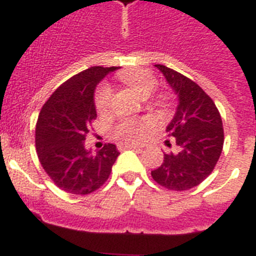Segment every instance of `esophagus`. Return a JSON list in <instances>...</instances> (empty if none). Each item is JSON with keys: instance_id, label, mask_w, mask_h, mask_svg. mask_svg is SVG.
Wrapping results in <instances>:
<instances>
[{"instance_id": "esophagus-1", "label": "esophagus", "mask_w": 256, "mask_h": 256, "mask_svg": "<svg viewBox=\"0 0 256 256\" xmlns=\"http://www.w3.org/2000/svg\"><path fill=\"white\" fill-rule=\"evenodd\" d=\"M120 148H132V150H141V148L140 146H137V144H122V146H119Z\"/></svg>"}]
</instances>
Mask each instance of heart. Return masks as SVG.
Listing matches in <instances>:
<instances>
[{
	"label": "heart",
	"mask_w": 256,
	"mask_h": 256,
	"mask_svg": "<svg viewBox=\"0 0 256 256\" xmlns=\"http://www.w3.org/2000/svg\"><path fill=\"white\" fill-rule=\"evenodd\" d=\"M119 79L130 87L136 94L144 97L148 96L156 87V78L144 69L126 70L119 73ZM112 101V88L108 84H101L94 96V105L97 112H105ZM150 122L148 120H126L120 123L114 130V137L122 142H134L141 140L150 128Z\"/></svg>",
	"instance_id": "1"
}]
</instances>
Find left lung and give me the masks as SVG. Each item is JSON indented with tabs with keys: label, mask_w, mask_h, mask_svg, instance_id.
<instances>
[{
	"label": "left lung",
	"mask_w": 256,
	"mask_h": 256,
	"mask_svg": "<svg viewBox=\"0 0 256 256\" xmlns=\"http://www.w3.org/2000/svg\"><path fill=\"white\" fill-rule=\"evenodd\" d=\"M178 97L176 114L166 126L177 151L151 172L154 180L173 191L196 187L212 172L223 148L224 133L214 101L194 80L164 65H155Z\"/></svg>",
	"instance_id": "8db88e82"
}]
</instances>
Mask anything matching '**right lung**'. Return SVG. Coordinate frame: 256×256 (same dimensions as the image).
Instances as JSON below:
<instances>
[{
	"instance_id": "right-lung-1",
	"label": "right lung",
	"mask_w": 256,
	"mask_h": 256,
	"mask_svg": "<svg viewBox=\"0 0 256 256\" xmlns=\"http://www.w3.org/2000/svg\"><path fill=\"white\" fill-rule=\"evenodd\" d=\"M119 68L92 66L68 79L51 94L38 116L36 148L44 172L62 191L87 195L100 188L119 156L116 146L105 144L92 152L86 134L96 119V86Z\"/></svg>"
}]
</instances>
